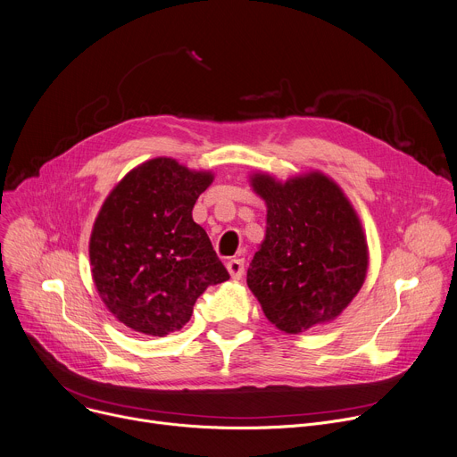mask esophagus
Wrapping results in <instances>:
<instances>
[{
	"label": "esophagus",
	"instance_id": "obj_1",
	"mask_svg": "<svg viewBox=\"0 0 457 457\" xmlns=\"http://www.w3.org/2000/svg\"><path fill=\"white\" fill-rule=\"evenodd\" d=\"M227 269L230 272V276L234 279H239L245 272V260L243 258H232L228 263H227Z\"/></svg>",
	"mask_w": 457,
	"mask_h": 457
}]
</instances>
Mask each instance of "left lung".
Masks as SVG:
<instances>
[{"label":"left lung","instance_id":"left-lung-1","mask_svg":"<svg viewBox=\"0 0 457 457\" xmlns=\"http://www.w3.org/2000/svg\"><path fill=\"white\" fill-rule=\"evenodd\" d=\"M267 203V232L247 270V286L265 317L296 335L329 322L361 291L368 247L342 190L322 173L276 183L256 173Z\"/></svg>","mask_w":457,"mask_h":457}]
</instances>
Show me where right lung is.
<instances>
[{
	"label": "right lung",
	"instance_id": "right-lung-1",
	"mask_svg": "<svg viewBox=\"0 0 457 457\" xmlns=\"http://www.w3.org/2000/svg\"><path fill=\"white\" fill-rule=\"evenodd\" d=\"M210 183V173L161 157L131 170L104 203L89 243L91 272L128 328L152 337L178 331L204 289L230 278L192 220Z\"/></svg>",
	"mask_w": 457,
	"mask_h": 457
}]
</instances>
